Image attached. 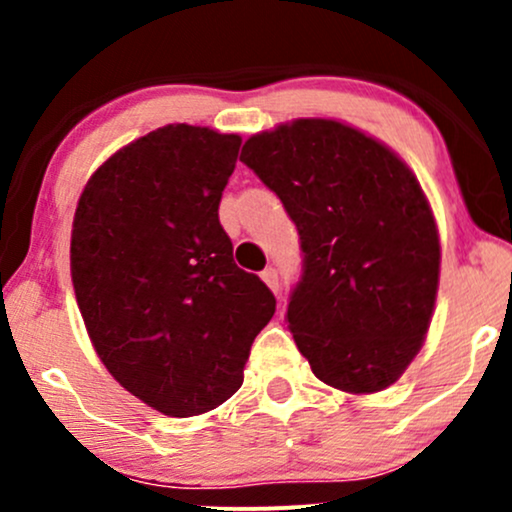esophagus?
I'll list each match as a JSON object with an SVG mask.
<instances>
[{
  "label": "esophagus",
  "instance_id": "obj_1",
  "mask_svg": "<svg viewBox=\"0 0 512 512\" xmlns=\"http://www.w3.org/2000/svg\"><path fill=\"white\" fill-rule=\"evenodd\" d=\"M260 276H262V281H264V284H267L269 289H272L274 293L279 291V272H276L274 267H267V269H264V272H262Z\"/></svg>",
  "mask_w": 512,
  "mask_h": 512
}]
</instances>
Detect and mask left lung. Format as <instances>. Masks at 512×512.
<instances>
[{
	"label": "left lung",
	"mask_w": 512,
	"mask_h": 512,
	"mask_svg": "<svg viewBox=\"0 0 512 512\" xmlns=\"http://www.w3.org/2000/svg\"><path fill=\"white\" fill-rule=\"evenodd\" d=\"M240 161L284 202L303 248L286 320L315 378L373 395L424 346L440 238L419 180L390 146L330 117L252 134Z\"/></svg>",
	"instance_id": "8db88e82"
}]
</instances>
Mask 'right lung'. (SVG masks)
<instances>
[{
    "label": "right lung",
    "instance_id": "add662e5",
    "mask_svg": "<svg viewBox=\"0 0 512 512\" xmlns=\"http://www.w3.org/2000/svg\"><path fill=\"white\" fill-rule=\"evenodd\" d=\"M238 134L166 125L96 168L72 223V284L110 375L166 416L216 409L276 298L233 262L219 221Z\"/></svg>",
    "mask_w": 512,
    "mask_h": 512
}]
</instances>
